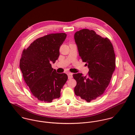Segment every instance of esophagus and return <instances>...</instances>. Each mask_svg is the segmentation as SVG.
<instances>
[{
  "label": "esophagus",
  "mask_w": 135,
  "mask_h": 135,
  "mask_svg": "<svg viewBox=\"0 0 135 135\" xmlns=\"http://www.w3.org/2000/svg\"><path fill=\"white\" fill-rule=\"evenodd\" d=\"M68 77H69V79H71L73 77V73H70V72H69L68 73Z\"/></svg>",
  "instance_id": "obj_1"
}]
</instances>
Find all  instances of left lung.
Wrapping results in <instances>:
<instances>
[{
	"instance_id": "obj_1",
	"label": "left lung",
	"mask_w": 135,
	"mask_h": 135,
	"mask_svg": "<svg viewBox=\"0 0 135 135\" xmlns=\"http://www.w3.org/2000/svg\"><path fill=\"white\" fill-rule=\"evenodd\" d=\"M79 56L88 65V75H73L77 84L74 93L87 102L101 96L108 87L115 68V55L108 38L93 30L83 29L74 34Z\"/></svg>"
}]
</instances>
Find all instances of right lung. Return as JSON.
I'll use <instances>...</instances> for the list:
<instances>
[{"label": "right lung", "mask_w": 135, "mask_h": 135, "mask_svg": "<svg viewBox=\"0 0 135 135\" xmlns=\"http://www.w3.org/2000/svg\"><path fill=\"white\" fill-rule=\"evenodd\" d=\"M66 37L63 33L50 34L36 39L23 51L20 68L33 95L39 101L50 103L59 98L68 80L66 74L57 73L50 64L58 60Z\"/></svg>", "instance_id": "right-lung-1"}]
</instances>
